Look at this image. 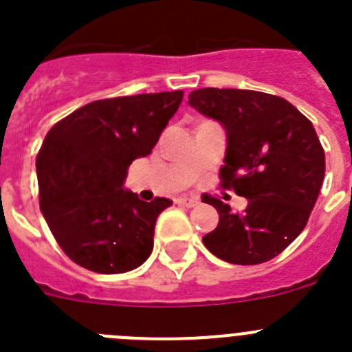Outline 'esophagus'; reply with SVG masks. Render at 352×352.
<instances>
[{
    "label": "esophagus",
    "instance_id": "34e87169",
    "mask_svg": "<svg viewBox=\"0 0 352 352\" xmlns=\"http://www.w3.org/2000/svg\"><path fill=\"white\" fill-rule=\"evenodd\" d=\"M176 203L179 204V206H185V208H195L199 204V199L195 197H179Z\"/></svg>",
    "mask_w": 352,
    "mask_h": 352
}]
</instances>
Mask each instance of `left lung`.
Listing matches in <instances>:
<instances>
[{"mask_svg": "<svg viewBox=\"0 0 352 352\" xmlns=\"http://www.w3.org/2000/svg\"><path fill=\"white\" fill-rule=\"evenodd\" d=\"M188 105L226 130L220 178L248 199L238 214L204 195L219 211L204 247L231 264L273 259L305 229L324 179V149L312 123L280 96L250 89H195Z\"/></svg>", "mask_w": 352, "mask_h": 352, "instance_id": "1", "label": "left lung"}]
</instances>
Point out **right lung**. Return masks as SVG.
<instances>
[{"mask_svg":"<svg viewBox=\"0 0 352 352\" xmlns=\"http://www.w3.org/2000/svg\"><path fill=\"white\" fill-rule=\"evenodd\" d=\"M182 100L183 91L96 100L49 130L36 157L40 210L74 263L113 275L151 256L158 214L173 201H141L125 179L130 164L151 153Z\"/></svg>","mask_w":352,"mask_h":352,"instance_id":"add662e5","label":"right lung"}]
</instances>
